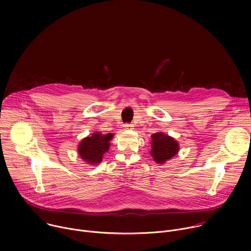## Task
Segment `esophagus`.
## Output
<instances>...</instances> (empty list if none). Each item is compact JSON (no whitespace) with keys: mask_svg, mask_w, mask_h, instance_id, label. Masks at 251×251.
Listing matches in <instances>:
<instances>
[{"mask_svg":"<svg viewBox=\"0 0 251 251\" xmlns=\"http://www.w3.org/2000/svg\"><path fill=\"white\" fill-rule=\"evenodd\" d=\"M132 129H134V125L133 124H125L124 130H132Z\"/></svg>","mask_w":251,"mask_h":251,"instance_id":"esophagus-1","label":"esophagus"}]
</instances>
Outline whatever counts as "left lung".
<instances>
[{
	"mask_svg": "<svg viewBox=\"0 0 251 251\" xmlns=\"http://www.w3.org/2000/svg\"><path fill=\"white\" fill-rule=\"evenodd\" d=\"M150 154L158 164H164L178 152V143L169 135L159 132L152 136Z\"/></svg>",
	"mask_w": 251,
	"mask_h": 251,
	"instance_id": "obj_1",
	"label": "left lung"
}]
</instances>
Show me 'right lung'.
Instances as JSON below:
<instances>
[{
	"label": "right lung",
	"instance_id": "add662e5",
	"mask_svg": "<svg viewBox=\"0 0 251 251\" xmlns=\"http://www.w3.org/2000/svg\"><path fill=\"white\" fill-rule=\"evenodd\" d=\"M112 138V133L105 135L100 132H95L91 136L85 137L78 145V155L89 165L99 164L103 155L109 150V142Z\"/></svg>",
	"mask_w": 251,
	"mask_h": 251
}]
</instances>
